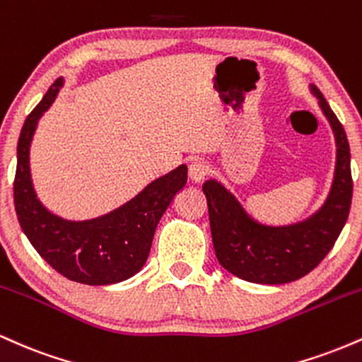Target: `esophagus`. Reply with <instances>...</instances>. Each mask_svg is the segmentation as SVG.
Instances as JSON below:
<instances>
[{
    "instance_id": "1",
    "label": "esophagus",
    "mask_w": 362,
    "mask_h": 362,
    "mask_svg": "<svg viewBox=\"0 0 362 362\" xmlns=\"http://www.w3.org/2000/svg\"><path fill=\"white\" fill-rule=\"evenodd\" d=\"M207 172H209V168H207L204 161H194V163H190L189 167V178L194 182V184H201V182L206 178Z\"/></svg>"
}]
</instances>
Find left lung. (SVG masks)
Returning a JSON list of instances; mask_svg holds the SVG:
<instances>
[{
  "label": "left lung",
  "mask_w": 362,
  "mask_h": 362,
  "mask_svg": "<svg viewBox=\"0 0 362 362\" xmlns=\"http://www.w3.org/2000/svg\"><path fill=\"white\" fill-rule=\"evenodd\" d=\"M308 88L318 100L335 139L334 178L325 201L315 213L294 223H264L248 213L223 182L209 178L202 185L218 262L243 281L286 284L301 279L325 259L347 221L352 177L346 131L322 91L313 83Z\"/></svg>",
  "instance_id": "8db88e82"
}]
</instances>
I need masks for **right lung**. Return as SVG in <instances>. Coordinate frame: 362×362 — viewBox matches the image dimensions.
I'll return each instance as SVG.
<instances>
[{
    "label": "right lung",
    "mask_w": 362,
    "mask_h": 362,
    "mask_svg": "<svg viewBox=\"0 0 362 362\" xmlns=\"http://www.w3.org/2000/svg\"><path fill=\"white\" fill-rule=\"evenodd\" d=\"M64 85L57 78L25 120L16 146L13 184L20 226L32 247L69 281L88 286L122 282L146 264L161 216L187 184V165L148 184L110 213L91 219H66L42 204L30 172V146L37 124Z\"/></svg>",
    "instance_id": "obj_1"
}]
</instances>
